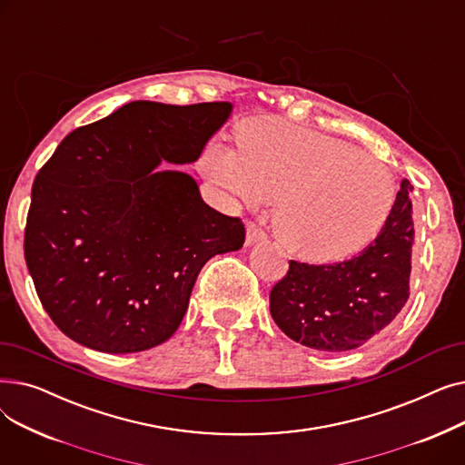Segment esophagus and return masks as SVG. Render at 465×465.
<instances>
[{
    "mask_svg": "<svg viewBox=\"0 0 465 465\" xmlns=\"http://www.w3.org/2000/svg\"><path fill=\"white\" fill-rule=\"evenodd\" d=\"M263 239H265V232L263 230H260L256 224H249L247 226V239H245V245L247 247H252V245H256V242H260Z\"/></svg>",
    "mask_w": 465,
    "mask_h": 465,
    "instance_id": "esophagus-1",
    "label": "esophagus"
}]
</instances>
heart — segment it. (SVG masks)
<instances>
[{
  "label": "heart",
  "instance_id": "heart-1",
  "mask_svg": "<svg viewBox=\"0 0 465 465\" xmlns=\"http://www.w3.org/2000/svg\"><path fill=\"white\" fill-rule=\"evenodd\" d=\"M202 169L247 207L275 195L281 241L312 262H335L370 245L396 202V179L386 163L347 141L284 122L249 128L245 144L209 143Z\"/></svg>",
  "mask_w": 465,
  "mask_h": 465
}]
</instances>
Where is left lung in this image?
I'll return each instance as SVG.
<instances>
[{
  "label": "left lung",
  "mask_w": 465,
  "mask_h": 465,
  "mask_svg": "<svg viewBox=\"0 0 465 465\" xmlns=\"http://www.w3.org/2000/svg\"><path fill=\"white\" fill-rule=\"evenodd\" d=\"M405 179L384 226L358 256L330 265L290 262L270 294L275 324L296 343L347 352L392 322L409 298L414 242Z\"/></svg>",
  "instance_id": "obj_1"
}]
</instances>
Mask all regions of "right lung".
Returning <instances> with one entry per match:
<instances>
[{"mask_svg": "<svg viewBox=\"0 0 465 465\" xmlns=\"http://www.w3.org/2000/svg\"><path fill=\"white\" fill-rule=\"evenodd\" d=\"M232 111L132 102L71 132L43 165L24 256L69 339L109 354L163 343L205 262L242 247L239 218L211 209L192 175L160 167L193 163Z\"/></svg>", "mask_w": 465, "mask_h": 465, "instance_id": "add662e5", "label": "right lung"}]
</instances>
